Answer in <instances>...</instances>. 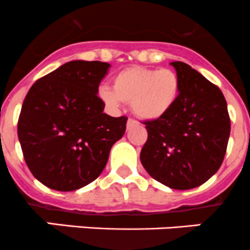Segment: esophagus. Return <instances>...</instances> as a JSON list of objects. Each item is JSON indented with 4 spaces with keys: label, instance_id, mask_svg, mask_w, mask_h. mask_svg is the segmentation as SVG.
I'll use <instances>...</instances> for the list:
<instances>
[{
    "label": "esophagus",
    "instance_id": "34e87169",
    "mask_svg": "<svg viewBox=\"0 0 250 250\" xmlns=\"http://www.w3.org/2000/svg\"><path fill=\"white\" fill-rule=\"evenodd\" d=\"M135 124H136V120L131 119V118H130V119L127 120V128H130L131 126H133V125H135Z\"/></svg>",
    "mask_w": 250,
    "mask_h": 250
}]
</instances>
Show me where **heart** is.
Returning <instances> with one entry per match:
<instances>
[{"label":"heart","mask_w":250,"mask_h":250,"mask_svg":"<svg viewBox=\"0 0 250 250\" xmlns=\"http://www.w3.org/2000/svg\"><path fill=\"white\" fill-rule=\"evenodd\" d=\"M113 90L102 87L100 98L117 108L122 102L131 103L133 113L145 120L164 117L176 104L180 95V79L171 69L132 66L113 78Z\"/></svg>","instance_id":"heart-1"}]
</instances>
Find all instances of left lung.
I'll list each match as a JSON object with an SVG mask.
<instances>
[{
  "mask_svg": "<svg viewBox=\"0 0 250 250\" xmlns=\"http://www.w3.org/2000/svg\"><path fill=\"white\" fill-rule=\"evenodd\" d=\"M180 79L176 104L164 117L147 120L141 150L146 171L174 189L207 182L222 164L231 122L221 90L184 62H172Z\"/></svg>",
  "mask_w": 250,
  "mask_h": 250,
  "instance_id": "left-lung-1",
  "label": "left lung"
}]
</instances>
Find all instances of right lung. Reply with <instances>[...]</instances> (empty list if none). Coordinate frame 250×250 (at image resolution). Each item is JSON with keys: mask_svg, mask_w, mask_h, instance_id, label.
Masks as SVG:
<instances>
[{"mask_svg": "<svg viewBox=\"0 0 250 250\" xmlns=\"http://www.w3.org/2000/svg\"><path fill=\"white\" fill-rule=\"evenodd\" d=\"M110 64L71 61L39 79L18 120V138L31 174L44 186L75 191L95 181L127 118L103 113L97 96Z\"/></svg>", "mask_w": 250, "mask_h": 250, "instance_id": "obj_1", "label": "right lung"}]
</instances>
